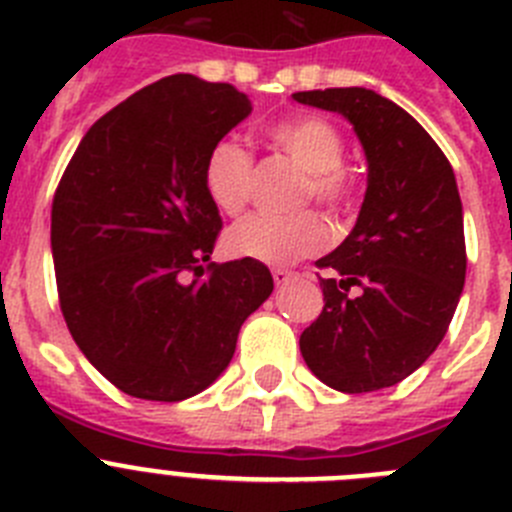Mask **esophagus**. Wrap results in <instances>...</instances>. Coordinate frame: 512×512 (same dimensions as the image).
Here are the masks:
<instances>
[{
    "mask_svg": "<svg viewBox=\"0 0 512 512\" xmlns=\"http://www.w3.org/2000/svg\"><path fill=\"white\" fill-rule=\"evenodd\" d=\"M293 278H296V273H290V270H285V267H275L273 270L275 285H285L288 280H293Z\"/></svg>",
    "mask_w": 512,
    "mask_h": 512,
    "instance_id": "obj_1",
    "label": "esophagus"
}]
</instances>
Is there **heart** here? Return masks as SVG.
<instances>
[{
    "instance_id": "b5f03b06",
    "label": "heart",
    "mask_w": 512,
    "mask_h": 512,
    "mask_svg": "<svg viewBox=\"0 0 512 512\" xmlns=\"http://www.w3.org/2000/svg\"><path fill=\"white\" fill-rule=\"evenodd\" d=\"M267 140L306 170L303 196L342 209L352 193L344 170V142L329 122L316 117L283 119L267 127ZM201 181L211 204L237 216L250 199L252 155L234 140H219L204 158ZM331 245L329 224L313 211L296 216L252 214L227 232V252L265 265H290Z\"/></svg>"
}]
</instances>
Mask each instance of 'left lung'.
Masks as SVG:
<instances>
[{"label":"left lung","instance_id":"8db88e82","mask_svg":"<svg viewBox=\"0 0 512 512\" xmlns=\"http://www.w3.org/2000/svg\"><path fill=\"white\" fill-rule=\"evenodd\" d=\"M293 99L349 119L367 158L357 224L316 262L334 275L319 278L324 311L301 334V354L339 393L390 388L434 354L462 296L467 250L457 178L421 124L375 91L349 86Z\"/></svg>","mask_w":512,"mask_h":512}]
</instances>
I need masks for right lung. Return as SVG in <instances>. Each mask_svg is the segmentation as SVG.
<instances>
[{
	"instance_id": "obj_1",
	"label": "right lung",
	"mask_w": 512,
	"mask_h": 512,
	"mask_svg": "<svg viewBox=\"0 0 512 512\" xmlns=\"http://www.w3.org/2000/svg\"><path fill=\"white\" fill-rule=\"evenodd\" d=\"M250 112L229 84L160 78L91 124L58 183L50 247L63 319L132 398L176 403L209 388L273 293L255 260L209 262L201 278L222 229L204 158Z\"/></svg>"
}]
</instances>
